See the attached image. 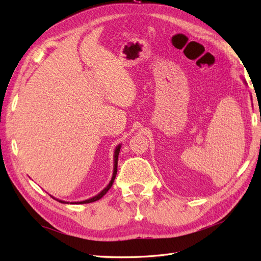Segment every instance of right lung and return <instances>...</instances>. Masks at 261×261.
I'll list each match as a JSON object with an SVG mask.
<instances>
[{
    "label": "right lung",
    "mask_w": 261,
    "mask_h": 261,
    "mask_svg": "<svg viewBox=\"0 0 261 261\" xmlns=\"http://www.w3.org/2000/svg\"><path fill=\"white\" fill-rule=\"evenodd\" d=\"M121 147H122V145L120 144L118 146H116V148H115V150H114V155H113V159H114V165H113V174H112V177H111V180H110V183L107 185V187L105 188V189H102V191L98 194V195H96V196H93V197H91V198H89V199H87V200H83V201H75V202H70L72 204H76V203H89V202H93V201H97V200H99V199H101L102 197H103L107 193H108V191L110 188L112 187V185H113V181H114V179H115V176H116V173H117V160H118V153H120V150H121ZM52 197V196H51ZM54 198V197H53ZM55 200H58V201H60L61 203H69V202H66V201H64V200H59V199H57V198H54Z\"/></svg>",
    "instance_id": "right-lung-1"
}]
</instances>
